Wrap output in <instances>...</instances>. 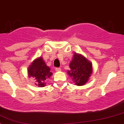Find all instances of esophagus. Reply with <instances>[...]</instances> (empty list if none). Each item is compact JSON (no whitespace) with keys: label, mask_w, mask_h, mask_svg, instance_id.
Instances as JSON below:
<instances>
[{"label":"esophagus","mask_w":124,"mask_h":124,"mask_svg":"<svg viewBox=\"0 0 124 124\" xmlns=\"http://www.w3.org/2000/svg\"><path fill=\"white\" fill-rule=\"evenodd\" d=\"M55 71H61V68H55Z\"/></svg>","instance_id":"1"}]
</instances>
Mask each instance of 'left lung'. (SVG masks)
Here are the masks:
<instances>
[{
	"mask_svg": "<svg viewBox=\"0 0 124 124\" xmlns=\"http://www.w3.org/2000/svg\"><path fill=\"white\" fill-rule=\"evenodd\" d=\"M70 70L67 73L72 78L75 84L83 85L87 83L92 73V63L84 55L74 53L72 61L70 62Z\"/></svg>",
	"mask_w": 124,
	"mask_h": 124,
	"instance_id": "1",
	"label": "left lung"
}]
</instances>
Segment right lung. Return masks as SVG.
Returning <instances> with one entry per match:
<instances>
[{
    "mask_svg": "<svg viewBox=\"0 0 124 124\" xmlns=\"http://www.w3.org/2000/svg\"><path fill=\"white\" fill-rule=\"evenodd\" d=\"M50 70V68L46 65L42 57L40 56L33 60L28 67V76L29 78L32 77L34 79L35 85L43 87L46 84L45 80L53 75Z\"/></svg>",
    "mask_w": 124,
    "mask_h": 124,
    "instance_id": "1",
    "label": "right lung"
}]
</instances>
